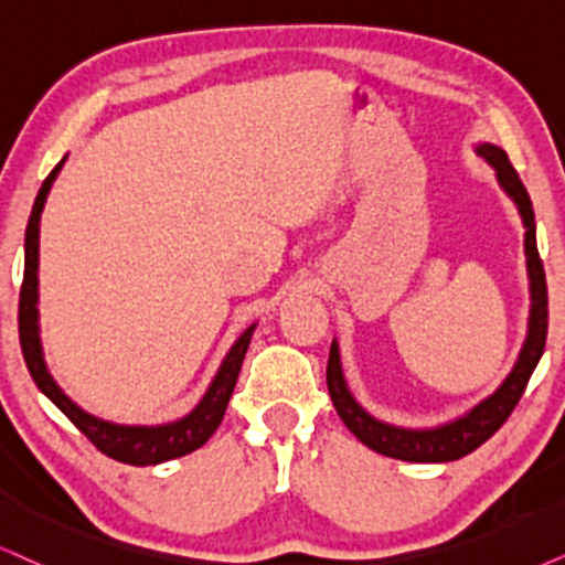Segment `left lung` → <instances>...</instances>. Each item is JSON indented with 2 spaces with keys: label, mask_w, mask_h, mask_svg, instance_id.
Listing matches in <instances>:
<instances>
[{
  "label": "left lung",
  "mask_w": 565,
  "mask_h": 565,
  "mask_svg": "<svg viewBox=\"0 0 565 565\" xmlns=\"http://www.w3.org/2000/svg\"><path fill=\"white\" fill-rule=\"evenodd\" d=\"M477 156L495 169V180L501 190L516 203V211L521 221H524V255H526V274H530V323H526V339L521 344L516 365L505 381L498 385L488 398L475 404L472 409L461 417L451 419V423L438 427H398L388 425L383 419H375L365 406H362L349 391L344 370H341V354L339 344H331V354H328V394L333 398L335 412L344 419V425L352 430L356 438L365 443L373 451L391 456V459L402 461H419V463H440V461H456L461 456L472 454L480 448L492 433L501 427L513 406L519 404L521 394H524L526 383L537 367L542 352H545L547 339V284H545V268H542L540 253H537V226H534V211L530 192L521 184L516 169L511 167L509 156L503 148L492 146V142H480L475 148Z\"/></svg>",
  "instance_id": "8db88e82"
}]
</instances>
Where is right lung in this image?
I'll list each match as a JSON object with an SVG mask.
<instances>
[{"instance_id":"add662e5","label":"right lung","mask_w":565,"mask_h":565,"mask_svg":"<svg viewBox=\"0 0 565 565\" xmlns=\"http://www.w3.org/2000/svg\"><path fill=\"white\" fill-rule=\"evenodd\" d=\"M67 156L56 163L52 174L41 184L39 195H35L31 218L25 226V270H23V287H20V312H18V328H20V349H23L28 373L39 385V391L49 402L56 404L64 417L88 438L98 451L117 459L122 463H132V467H151V463H161L169 459H180L203 446L205 440L216 433V427L224 419L226 404H230L234 385H237L242 360H245L249 339H253L255 326L253 323L239 333L230 352L213 375V381L205 391L203 398L195 404V409L184 417L174 419L167 425H117L109 419L88 414L83 406H77L64 391L56 385V381L49 373L44 349H41V328H39V234H41V213H44L49 190L60 174Z\"/></svg>"}]
</instances>
